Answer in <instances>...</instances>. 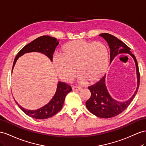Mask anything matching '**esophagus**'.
<instances>
[{"mask_svg":"<svg viewBox=\"0 0 146 146\" xmlns=\"http://www.w3.org/2000/svg\"><path fill=\"white\" fill-rule=\"evenodd\" d=\"M72 89L73 91H81L82 90V88L81 87H80V86H73L72 88Z\"/></svg>","mask_w":146,"mask_h":146,"instance_id":"34e87169","label":"esophagus"}]
</instances>
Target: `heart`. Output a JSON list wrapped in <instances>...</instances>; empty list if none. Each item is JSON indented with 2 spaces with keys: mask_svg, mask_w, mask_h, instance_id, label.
<instances>
[{
  "mask_svg": "<svg viewBox=\"0 0 146 146\" xmlns=\"http://www.w3.org/2000/svg\"><path fill=\"white\" fill-rule=\"evenodd\" d=\"M62 56L55 57L53 64L59 77L66 82L72 81L76 67L81 82L100 80L109 65V50L101 42L76 40L66 44Z\"/></svg>",
  "mask_w": 146,
  "mask_h": 146,
  "instance_id": "b5f03b06",
  "label": "heart"
}]
</instances>
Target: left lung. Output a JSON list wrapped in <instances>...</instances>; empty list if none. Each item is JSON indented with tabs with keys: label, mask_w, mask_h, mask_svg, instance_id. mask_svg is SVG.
I'll return each mask as SVG.
<instances>
[{
	"label": "left lung",
	"mask_w": 146,
	"mask_h": 146,
	"mask_svg": "<svg viewBox=\"0 0 146 146\" xmlns=\"http://www.w3.org/2000/svg\"><path fill=\"white\" fill-rule=\"evenodd\" d=\"M99 36L104 37L109 44L110 48V62L118 54L128 53L134 58L136 66L137 89L131 98L126 102H119L111 98L106 86V74L98 83L88 87L91 94V98L86 102V106L88 110L98 117L109 118L121 113L132 102L139 86L140 73L136 58L135 56L131 53L130 48L128 46L117 37L109 33H102Z\"/></svg>",
	"instance_id": "8db88e82"
}]
</instances>
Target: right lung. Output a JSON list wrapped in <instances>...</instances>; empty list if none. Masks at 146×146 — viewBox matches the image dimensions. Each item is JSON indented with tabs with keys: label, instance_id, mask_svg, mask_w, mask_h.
I'll use <instances>...</instances> for the list:
<instances>
[{
	"label": "right lung",
	"instance_id": "1",
	"mask_svg": "<svg viewBox=\"0 0 146 146\" xmlns=\"http://www.w3.org/2000/svg\"><path fill=\"white\" fill-rule=\"evenodd\" d=\"M59 42L55 37L48 36H42L37 37L35 40H33L30 43L22 48L17 55L14 60L12 70L15 64L20 56L25 53L31 52H38L47 55L52 62L53 55L55 50V48L58 46ZM72 91L71 86L63 82H58L57 84V90L53 98L47 105L35 110H29L25 109L21 107L17 102V104L20 109L23 111L25 114L29 116L30 117L36 119H46L50 118L62 109L66 96L68 93Z\"/></svg>",
	"mask_w": 146,
	"mask_h": 146
}]
</instances>
